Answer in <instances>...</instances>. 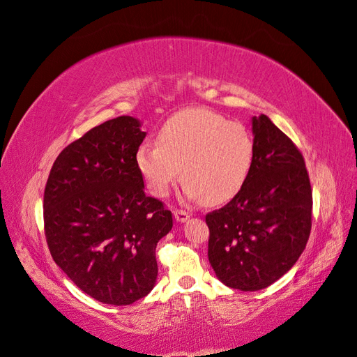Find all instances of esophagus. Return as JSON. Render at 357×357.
<instances>
[{
  "label": "esophagus",
  "instance_id": "esophagus-1",
  "mask_svg": "<svg viewBox=\"0 0 357 357\" xmlns=\"http://www.w3.org/2000/svg\"><path fill=\"white\" fill-rule=\"evenodd\" d=\"M173 215H175V220L181 223L187 222L190 218V213L185 211V209H175V211H173Z\"/></svg>",
  "mask_w": 357,
  "mask_h": 357
}]
</instances>
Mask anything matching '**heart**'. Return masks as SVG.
<instances>
[{
    "label": "heart",
    "instance_id": "b5f03b06",
    "mask_svg": "<svg viewBox=\"0 0 357 357\" xmlns=\"http://www.w3.org/2000/svg\"><path fill=\"white\" fill-rule=\"evenodd\" d=\"M255 160L252 132L206 108L173 114L158 131V143L143 142L135 166L155 197H166L182 175V191L208 205L229 202L248 181Z\"/></svg>",
    "mask_w": 357,
    "mask_h": 357
}]
</instances>
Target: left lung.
Here are the masks:
<instances>
[{"instance_id": "8db88e82", "label": "left lung", "mask_w": 357, "mask_h": 357, "mask_svg": "<svg viewBox=\"0 0 357 357\" xmlns=\"http://www.w3.org/2000/svg\"><path fill=\"white\" fill-rule=\"evenodd\" d=\"M255 160L229 204L208 213V259L226 287H270L303 253L312 226L305 158L266 114L252 119Z\"/></svg>"}]
</instances>
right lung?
Listing matches in <instances>:
<instances>
[{
  "mask_svg": "<svg viewBox=\"0 0 357 357\" xmlns=\"http://www.w3.org/2000/svg\"><path fill=\"white\" fill-rule=\"evenodd\" d=\"M146 132L131 116L91 128L54 161L43 195L52 259L86 294L125 306L148 296L155 249L173 226L161 200L146 196L135 166Z\"/></svg>",
  "mask_w": 357,
  "mask_h": 357,
  "instance_id": "add662e5",
  "label": "right lung"
}]
</instances>
